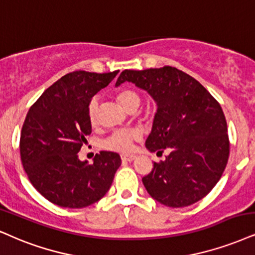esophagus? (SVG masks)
<instances>
[{
	"label": "esophagus",
	"instance_id": "esophagus-1",
	"mask_svg": "<svg viewBox=\"0 0 255 255\" xmlns=\"http://www.w3.org/2000/svg\"><path fill=\"white\" fill-rule=\"evenodd\" d=\"M122 159L124 162H132L133 159H136L134 155H122Z\"/></svg>",
	"mask_w": 255,
	"mask_h": 255
}]
</instances>
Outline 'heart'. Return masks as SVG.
<instances>
[{
    "mask_svg": "<svg viewBox=\"0 0 255 255\" xmlns=\"http://www.w3.org/2000/svg\"><path fill=\"white\" fill-rule=\"evenodd\" d=\"M116 98L119 104L128 111H132L139 106L142 97L140 94L131 89L119 90ZM98 112H99V100L97 97H93L87 105V116L91 125H97L98 123ZM139 133L136 130H116L110 134L108 138L102 142L104 149L116 152H128L132 147V143L138 139Z\"/></svg>",
    "mask_w": 255,
    "mask_h": 255,
    "instance_id": "1",
    "label": "heart"
}]
</instances>
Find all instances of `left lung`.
Here are the masks:
<instances>
[{
	"mask_svg": "<svg viewBox=\"0 0 255 255\" xmlns=\"http://www.w3.org/2000/svg\"><path fill=\"white\" fill-rule=\"evenodd\" d=\"M131 81L157 103L145 145L170 153L142 178L147 193L164 206H190L218 183L229 157L227 122L218 100L183 71L164 66L125 70L116 85Z\"/></svg>",
	"mask_w": 255,
	"mask_h": 255,
	"instance_id": "obj_1",
	"label": "left lung"
}]
</instances>
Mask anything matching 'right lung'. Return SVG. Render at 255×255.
I'll return each instance as SVG.
<instances>
[{"instance_id":"right-lung-1","label":"right lung","mask_w":255,"mask_h":255,"mask_svg":"<svg viewBox=\"0 0 255 255\" xmlns=\"http://www.w3.org/2000/svg\"><path fill=\"white\" fill-rule=\"evenodd\" d=\"M117 74L71 72L30 106L21 130V162L33 187L52 203L84 208L111 187L121 156L100 151L87 164L78 158V152L92 132L87 116L91 98Z\"/></svg>"}]
</instances>
